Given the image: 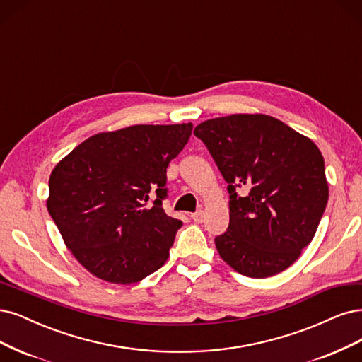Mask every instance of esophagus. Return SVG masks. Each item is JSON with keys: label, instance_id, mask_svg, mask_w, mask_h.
Here are the masks:
<instances>
[{"label": "esophagus", "instance_id": "1", "mask_svg": "<svg viewBox=\"0 0 362 362\" xmlns=\"http://www.w3.org/2000/svg\"><path fill=\"white\" fill-rule=\"evenodd\" d=\"M204 217H205L204 211H197V213H193V214H192V218H193V221H196V223H202V221H204Z\"/></svg>", "mask_w": 362, "mask_h": 362}]
</instances>
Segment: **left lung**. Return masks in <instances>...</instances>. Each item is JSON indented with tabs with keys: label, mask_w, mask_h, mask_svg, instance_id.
<instances>
[{
	"label": "left lung",
	"mask_w": 362,
	"mask_h": 362,
	"mask_svg": "<svg viewBox=\"0 0 362 362\" xmlns=\"http://www.w3.org/2000/svg\"><path fill=\"white\" fill-rule=\"evenodd\" d=\"M229 192V228L214 240L236 272L265 279L289 268L317 230L328 202L316 144L277 118L235 114L199 124ZM243 186L247 194L235 190Z\"/></svg>",
	"instance_id": "left-lung-1"
}]
</instances>
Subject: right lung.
Returning <instances> with one entry per match:
<instances>
[{"label": "right lung", "instance_id": "right-lung-1", "mask_svg": "<svg viewBox=\"0 0 362 362\" xmlns=\"http://www.w3.org/2000/svg\"><path fill=\"white\" fill-rule=\"evenodd\" d=\"M192 130L187 122L97 133L54 168L47 211L71 255L97 279L132 284L165 265L182 226L161 206L166 169Z\"/></svg>", "mask_w": 362, "mask_h": 362}]
</instances>
